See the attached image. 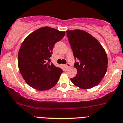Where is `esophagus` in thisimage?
Masks as SVG:
<instances>
[{
	"label": "esophagus",
	"mask_w": 123,
	"mask_h": 123,
	"mask_svg": "<svg viewBox=\"0 0 123 123\" xmlns=\"http://www.w3.org/2000/svg\"><path fill=\"white\" fill-rule=\"evenodd\" d=\"M65 67H66V68H67V69L70 68V67H71V64H70L69 63H68V62L67 63V64L65 65Z\"/></svg>",
	"instance_id": "esophagus-1"
}]
</instances>
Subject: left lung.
Segmentation results:
<instances>
[{"instance_id":"obj_1","label":"left lung","mask_w":123,"mask_h":123,"mask_svg":"<svg viewBox=\"0 0 123 123\" xmlns=\"http://www.w3.org/2000/svg\"><path fill=\"white\" fill-rule=\"evenodd\" d=\"M67 36L77 69L76 75L71 78V82L82 89L97 86L107 68V56L103 47L90 34L80 30L67 31Z\"/></svg>"}]
</instances>
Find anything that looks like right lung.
Returning a JSON list of instances; mask_svg holds the SVG:
<instances>
[{
	"instance_id": "right-lung-1",
	"label": "right lung",
	"mask_w": 123,
	"mask_h": 123,
	"mask_svg": "<svg viewBox=\"0 0 123 123\" xmlns=\"http://www.w3.org/2000/svg\"><path fill=\"white\" fill-rule=\"evenodd\" d=\"M65 32L49 27L36 30L25 38L20 47L18 65L26 83L34 89L45 90L56 84L63 72L55 67L49 59L55 43Z\"/></svg>"
}]
</instances>
